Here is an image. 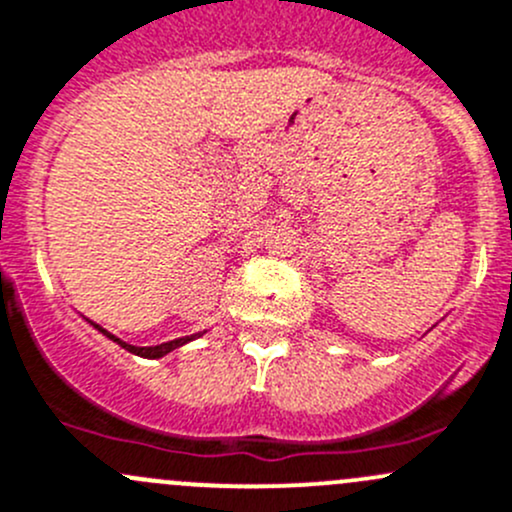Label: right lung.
Segmentation results:
<instances>
[{
	"instance_id": "right-lung-1",
	"label": "right lung",
	"mask_w": 512,
	"mask_h": 512,
	"mask_svg": "<svg viewBox=\"0 0 512 512\" xmlns=\"http://www.w3.org/2000/svg\"><path fill=\"white\" fill-rule=\"evenodd\" d=\"M90 326H93L95 331H100L102 336H105V338H110V341H115L117 346L125 348V351L134 353V355H139V358H152V360H154V358H164V355H169L171 351H176V348L186 346V343L196 341V338H201L203 333H206V331H198V333H191V336H181V338H174V341L159 343V346H132V343H125V341H122V338L112 336V333H110V331H105V328H102V326L93 324V321H90Z\"/></svg>"
}]
</instances>
